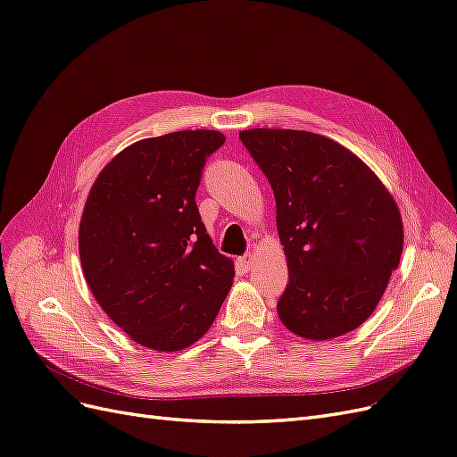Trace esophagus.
<instances>
[{"label": "esophagus", "mask_w": 457, "mask_h": 457, "mask_svg": "<svg viewBox=\"0 0 457 457\" xmlns=\"http://www.w3.org/2000/svg\"><path fill=\"white\" fill-rule=\"evenodd\" d=\"M253 255H244L238 259V267L244 270V272H250L252 267H253Z\"/></svg>", "instance_id": "esophagus-1"}]
</instances>
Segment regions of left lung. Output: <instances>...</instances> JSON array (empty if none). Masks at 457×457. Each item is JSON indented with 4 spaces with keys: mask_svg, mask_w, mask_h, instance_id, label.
<instances>
[{
    "mask_svg": "<svg viewBox=\"0 0 457 457\" xmlns=\"http://www.w3.org/2000/svg\"><path fill=\"white\" fill-rule=\"evenodd\" d=\"M240 139L274 190L289 276L276 305L282 324L312 341L349 334L376 311L403 255L393 195L324 135L257 128Z\"/></svg>",
    "mask_w": 457,
    "mask_h": 457,
    "instance_id": "1",
    "label": "left lung"
}]
</instances>
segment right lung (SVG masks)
I'll return each instance as SVG.
<instances>
[{
    "label": "right lung",
    "mask_w": 457,
    "mask_h": 457,
    "mask_svg": "<svg viewBox=\"0 0 457 457\" xmlns=\"http://www.w3.org/2000/svg\"><path fill=\"white\" fill-rule=\"evenodd\" d=\"M223 143L212 129L137 141L104 165L86 200V282L110 320L152 351L196 343L230 292L234 262L217 252L195 200L205 158Z\"/></svg>",
    "instance_id": "add662e5"
}]
</instances>
